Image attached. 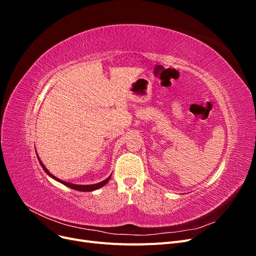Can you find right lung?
Here are the masks:
<instances>
[{"instance_id": "right-lung-1", "label": "right lung", "mask_w": 256, "mask_h": 256, "mask_svg": "<svg viewBox=\"0 0 256 256\" xmlns=\"http://www.w3.org/2000/svg\"><path fill=\"white\" fill-rule=\"evenodd\" d=\"M38 160H40V158H38ZM40 166H42V168H44V171L47 173L50 177H52L53 180H58V182H60V184H65V186H67V187H69V188H72V189H74V190H78V191H84V192H88V191H94V190H97V189H99V188H102V187H104V186L110 180V178H111V176H109L106 178V180H104V182H98V184H70V182H64V180H58V178H56V176H53L47 168H46V166L42 164V162L40 160Z\"/></svg>"}]
</instances>
